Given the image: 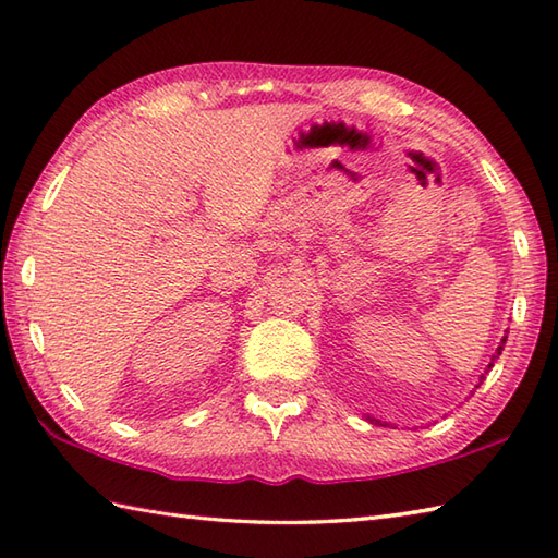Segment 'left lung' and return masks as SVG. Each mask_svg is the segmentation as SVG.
I'll use <instances>...</instances> for the list:
<instances>
[{"instance_id": "left-lung-1", "label": "left lung", "mask_w": 558, "mask_h": 558, "mask_svg": "<svg viewBox=\"0 0 558 558\" xmlns=\"http://www.w3.org/2000/svg\"><path fill=\"white\" fill-rule=\"evenodd\" d=\"M506 338H508V330H506V336L501 338V342H499V348H496V352L492 354V362L487 364V369H484V374H489V369H492V366H494V362H496V360H499V354H501V350H504V345H506ZM484 374L480 376V384H477L475 388H480V386H482V381H484V378H487V376H484ZM472 393H475V390H472ZM366 420H369L372 424H378V426H386V422H381V420H376V417H369V414H366Z\"/></svg>"}]
</instances>
